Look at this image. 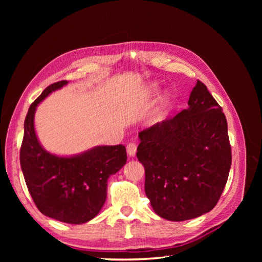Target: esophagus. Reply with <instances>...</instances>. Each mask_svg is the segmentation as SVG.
Returning <instances> with one entry per match:
<instances>
[{
	"label": "esophagus",
	"mask_w": 262,
	"mask_h": 262,
	"mask_svg": "<svg viewBox=\"0 0 262 262\" xmlns=\"http://www.w3.org/2000/svg\"><path fill=\"white\" fill-rule=\"evenodd\" d=\"M126 152H128V154H129L130 156H134V155H136V152H137V144H136V142L131 141V142H129L128 144H126Z\"/></svg>",
	"instance_id": "34e87169"
}]
</instances>
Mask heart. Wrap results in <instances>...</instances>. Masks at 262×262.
Returning a JSON list of instances; mask_svg holds the SVG:
<instances>
[{
    "label": "heart",
    "mask_w": 262,
    "mask_h": 262,
    "mask_svg": "<svg viewBox=\"0 0 262 262\" xmlns=\"http://www.w3.org/2000/svg\"><path fill=\"white\" fill-rule=\"evenodd\" d=\"M152 90H153V92H156V87H153Z\"/></svg>",
    "instance_id": "obj_1"
}]
</instances>
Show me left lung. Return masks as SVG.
I'll return each mask as SVG.
<instances>
[{
    "label": "left lung",
    "instance_id": "8db88e82",
    "mask_svg": "<svg viewBox=\"0 0 262 262\" xmlns=\"http://www.w3.org/2000/svg\"><path fill=\"white\" fill-rule=\"evenodd\" d=\"M188 106L139 133L145 193L157 215L173 222L215 207L232 164L226 117L199 80Z\"/></svg>",
    "mask_w": 262,
    "mask_h": 262
}]
</instances>
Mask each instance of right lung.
Returning <instances> with one entry per match:
<instances>
[{
  "mask_svg": "<svg viewBox=\"0 0 262 262\" xmlns=\"http://www.w3.org/2000/svg\"><path fill=\"white\" fill-rule=\"evenodd\" d=\"M49 85L30 105L24 122L20 167L28 191L43 215L69 224L94 219L107 196V180L126 162L122 144L98 146L73 157H59L41 147L34 128L36 107L45 97L66 85Z\"/></svg>",
  "mask_w": 262,
  "mask_h": 262,
  "instance_id": "add662e5",
  "label": "right lung"
}]
</instances>
